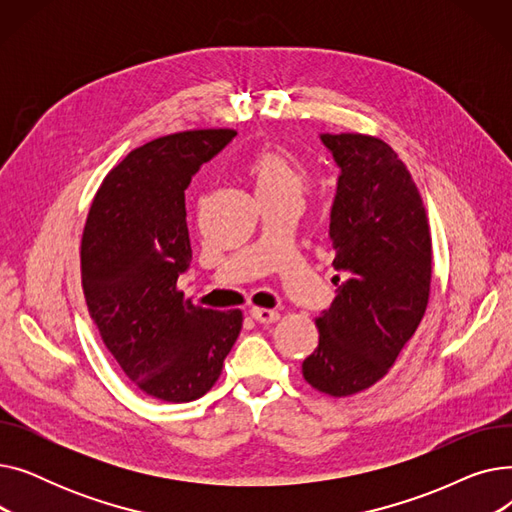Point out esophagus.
<instances>
[{"mask_svg":"<svg viewBox=\"0 0 512 512\" xmlns=\"http://www.w3.org/2000/svg\"><path fill=\"white\" fill-rule=\"evenodd\" d=\"M251 317L257 321V324H274V321L280 319V313L278 311H272V309H261V307H253L251 311Z\"/></svg>","mask_w":512,"mask_h":512,"instance_id":"1","label":"esophagus"}]
</instances>
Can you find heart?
<instances>
[{"instance_id": "b5f03b06", "label": "heart", "mask_w": 512, "mask_h": 512, "mask_svg": "<svg viewBox=\"0 0 512 512\" xmlns=\"http://www.w3.org/2000/svg\"><path fill=\"white\" fill-rule=\"evenodd\" d=\"M247 170L255 182L259 197L278 195H303L307 186V170L299 159L284 151H261L257 153Z\"/></svg>"}]
</instances>
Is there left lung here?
<instances>
[{"mask_svg": "<svg viewBox=\"0 0 512 512\" xmlns=\"http://www.w3.org/2000/svg\"><path fill=\"white\" fill-rule=\"evenodd\" d=\"M340 168L330 213L340 282L315 324L319 344L303 378L342 398L371 388L394 365L429 301L432 236L417 186L398 155L369 134H321Z\"/></svg>", "mask_w": 512, "mask_h": 512, "instance_id": "left-lung-1", "label": "left lung"}]
</instances>
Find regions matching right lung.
Segmentation results:
<instances>
[{"instance_id": "right-lung-1", "label": "right lung", "mask_w": 512, "mask_h": 512, "mask_svg": "<svg viewBox=\"0 0 512 512\" xmlns=\"http://www.w3.org/2000/svg\"><path fill=\"white\" fill-rule=\"evenodd\" d=\"M236 132L186 130L130 151L89 209L80 276L89 313L128 380L164 402H191L218 382L242 313L184 301L191 265L184 191Z\"/></svg>"}]
</instances>
